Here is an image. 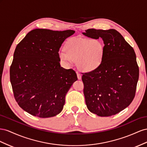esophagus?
Instances as JSON below:
<instances>
[{
	"label": "esophagus",
	"instance_id": "esophagus-1",
	"mask_svg": "<svg viewBox=\"0 0 147 147\" xmlns=\"http://www.w3.org/2000/svg\"><path fill=\"white\" fill-rule=\"evenodd\" d=\"M77 76H78V79H79V80H80V79H81V78H82L81 74H80L79 73H77Z\"/></svg>",
	"mask_w": 147,
	"mask_h": 147
}]
</instances>
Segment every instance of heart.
<instances>
[{
	"label": "heart",
	"instance_id": "b5f03b06",
	"mask_svg": "<svg viewBox=\"0 0 147 147\" xmlns=\"http://www.w3.org/2000/svg\"><path fill=\"white\" fill-rule=\"evenodd\" d=\"M104 53V45L98 39L73 37L66 45V50L58 52L60 60L66 66L77 61L78 68L86 72L94 71L101 65Z\"/></svg>",
	"mask_w": 147,
	"mask_h": 147
}]
</instances>
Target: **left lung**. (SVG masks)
Wrapping results in <instances>:
<instances>
[{"label":"left lung","mask_w":147,"mask_h":147,"mask_svg":"<svg viewBox=\"0 0 147 147\" xmlns=\"http://www.w3.org/2000/svg\"><path fill=\"white\" fill-rule=\"evenodd\" d=\"M82 34L101 39L105 45L101 65L82 76L87 107L99 116L115 115L135 97L139 76L136 53L115 29H89Z\"/></svg>","instance_id":"1"}]
</instances>
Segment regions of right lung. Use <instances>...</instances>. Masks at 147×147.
Wrapping results in <instances>:
<instances>
[{"mask_svg":"<svg viewBox=\"0 0 147 147\" xmlns=\"http://www.w3.org/2000/svg\"><path fill=\"white\" fill-rule=\"evenodd\" d=\"M74 32L35 29L16 46L10 82L16 102L29 114L50 118L63 108L65 96L78 78L72 69L61 67L58 52Z\"/></svg>","mask_w":147,"mask_h":147,"instance_id":"1","label":"right lung"}]
</instances>
